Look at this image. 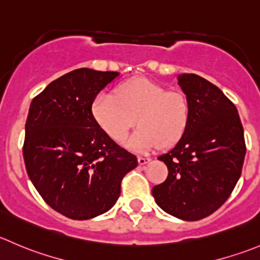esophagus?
Listing matches in <instances>:
<instances>
[{
  "label": "esophagus",
  "instance_id": "esophagus-1",
  "mask_svg": "<svg viewBox=\"0 0 260 260\" xmlns=\"http://www.w3.org/2000/svg\"><path fill=\"white\" fill-rule=\"evenodd\" d=\"M137 160H138V164H140V165H146V164L150 162L151 158L150 157H143V156H138Z\"/></svg>",
  "mask_w": 260,
  "mask_h": 260
}]
</instances>
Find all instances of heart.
<instances>
[{"mask_svg":"<svg viewBox=\"0 0 260 260\" xmlns=\"http://www.w3.org/2000/svg\"><path fill=\"white\" fill-rule=\"evenodd\" d=\"M91 110L98 125L115 142H122L137 120L140 128L127 141L128 147L137 152L173 147L190 122L185 94L145 79L120 84L114 95H98Z\"/></svg>","mask_w":260,"mask_h":260,"instance_id":"obj_1","label":"heart"}]
</instances>
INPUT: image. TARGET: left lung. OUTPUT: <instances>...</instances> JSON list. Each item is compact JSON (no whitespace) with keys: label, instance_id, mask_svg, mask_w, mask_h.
<instances>
[{"label":"left lung","instance_id":"1","mask_svg":"<svg viewBox=\"0 0 260 260\" xmlns=\"http://www.w3.org/2000/svg\"><path fill=\"white\" fill-rule=\"evenodd\" d=\"M178 84L190 104V122L175 147L158 157L169 174L152 196L169 215L198 221L230 197L246 146L238 109L216 85L194 74L180 75Z\"/></svg>","mask_w":260,"mask_h":260}]
</instances>
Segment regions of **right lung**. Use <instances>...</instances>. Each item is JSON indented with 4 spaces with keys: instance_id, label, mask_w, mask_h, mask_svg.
Segmentation results:
<instances>
[{
    "instance_id": "right-lung-1",
    "label": "right lung",
    "mask_w": 260,
    "mask_h": 260,
    "mask_svg": "<svg viewBox=\"0 0 260 260\" xmlns=\"http://www.w3.org/2000/svg\"><path fill=\"white\" fill-rule=\"evenodd\" d=\"M118 75L75 70L50 82L30 104L22 146L27 175L45 203L72 220L109 211L122 179L138 164L92 117L96 95Z\"/></svg>"
}]
</instances>
